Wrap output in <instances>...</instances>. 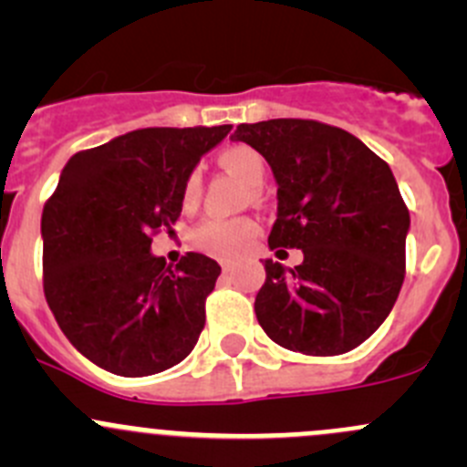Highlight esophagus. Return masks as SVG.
Masks as SVG:
<instances>
[{"label": "esophagus", "instance_id": "34e87169", "mask_svg": "<svg viewBox=\"0 0 467 467\" xmlns=\"http://www.w3.org/2000/svg\"><path fill=\"white\" fill-rule=\"evenodd\" d=\"M233 266H234L233 262H221V271H223V273H230V271H233Z\"/></svg>", "mask_w": 467, "mask_h": 467}]
</instances>
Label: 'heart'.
<instances>
[{
    "mask_svg": "<svg viewBox=\"0 0 467 467\" xmlns=\"http://www.w3.org/2000/svg\"><path fill=\"white\" fill-rule=\"evenodd\" d=\"M219 162L233 173H237L248 187L257 190L262 187L264 178H266V162L255 149L246 144L228 146L219 153ZM201 194V173L199 169H192L182 185V203L192 207L199 201ZM257 223L246 216H237V219H221V216H210V219L201 221L192 233L190 242L192 246L199 248L201 253H207L219 260H237L244 253L251 248L255 242Z\"/></svg>",
    "mask_w": 467,
    "mask_h": 467,
    "instance_id": "1",
    "label": "heart"
}]
</instances>
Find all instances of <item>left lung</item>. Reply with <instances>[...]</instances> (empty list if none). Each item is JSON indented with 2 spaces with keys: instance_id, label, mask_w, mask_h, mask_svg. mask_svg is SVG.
Returning <instances> with one entry per match:
<instances>
[{
  "instance_id": "left-lung-1",
  "label": "left lung",
  "mask_w": 467,
  "mask_h": 467,
  "mask_svg": "<svg viewBox=\"0 0 467 467\" xmlns=\"http://www.w3.org/2000/svg\"><path fill=\"white\" fill-rule=\"evenodd\" d=\"M277 182L268 248H300L296 268L264 260L255 314L286 350L332 357L364 343L404 282L411 219L393 171L361 140L312 119L239 124ZM282 253V251H277Z\"/></svg>"
}]
</instances>
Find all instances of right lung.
Returning a JSON list of instances; mask_svg holds the SVG:
<instances>
[{
  "label": "right lung",
  "instance_id": "obj_1",
  "mask_svg": "<svg viewBox=\"0 0 467 467\" xmlns=\"http://www.w3.org/2000/svg\"><path fill=\"white\" fill-rule=\"evenodd\" d=\"M230 129H138L65 164L42 210L45 298L99 368L146 378L194 350L221 266L201 253L171 266L150 234L171 233L187 173Z\"/></svg>",
  "mask_w": 467,
  "mask_h": 467
}]
</instances>
